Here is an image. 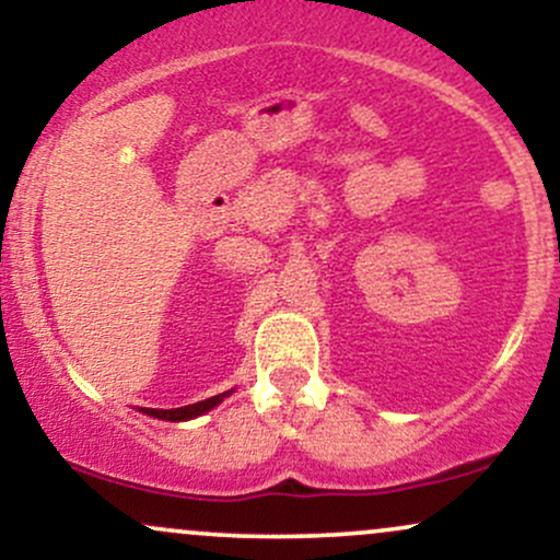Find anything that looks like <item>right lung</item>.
Segmentation results:
<instances>
[{
	"instance_id": "right-lung-1",
	"label": "right lung",
	"mask_w": 560,
	"mask_h": 560,
	"mask_svg": "<svg viewBox=\"0 0 560 560\" xmlns=\"http://www.w3.org/2000/svg\"><path fill=\"white\" fill-rule=\"evenodd\" d=\"M231 395V392H223V395H215V397H208V400H199V402H191V405H184V408H171V410H158V408H141L147 416H152V419H163V421H189V419H197V416L208 413V410H213L218 402H223V397Z\"/></svg>"
}]
</instances>
